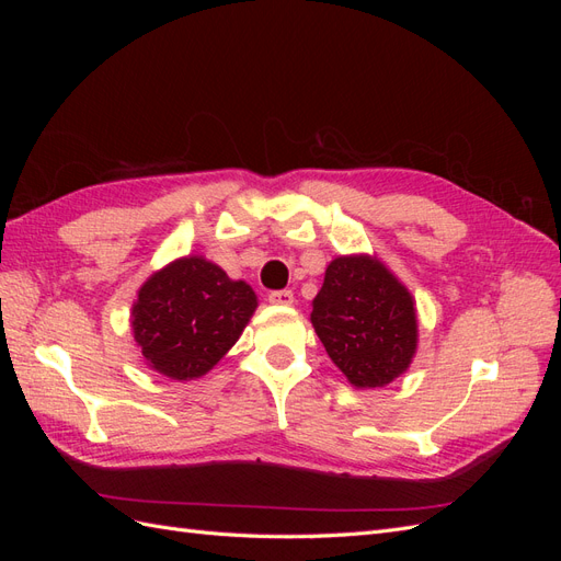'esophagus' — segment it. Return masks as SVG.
I'll return each mask as SVG.
<instances>
[{
    "label": "esophagus",
    "instance_id": "34e87169",
    "mask_svg": "<svg viewBox=\"0 0 561 561\" xmlns=\"http://www.w3.org/2000/svg\"><path fill=\"white\" fill-rule=\"evenodd\" d=\"M268 301L274 304V307H293L295 295L290 290H276V293L268 295Z\"/></svg>",
    "mask_w": 561,
    "mask_h": 561
}]
</instances>
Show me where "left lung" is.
<instances>
[{"instance_id": "8db88e82", "label": "left lung", "mask_w": 561, "mask_h": 561, "mask_svg": "<svg viewBox=\"0 0 561 561\" xmlns=\"http://www.w3.org/2000/svg\"><path fill=\"white\" fill-rule=\"evenodd\" d=\"M311 307V325L351 386L383 388L410 369L416 301L377 254L334 257Z\"/></svg>"}]
</instances>
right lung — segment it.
Here are the masks:
<instances>
[{
	"mask_svg": "<svg viewBox=\"0 0 561 561\" xmlns=\"http://www.w3.org/2000/svg\"><path fill=\"white\" fill-rule=\"evenodd\" d=\"M257 295L203 254H184L154 271L130 309L133 342L142 363L173 381H194L239 342Z\"/></svg>",
	"mask_w": 561,
	"mask_h": 561,
	"instance_id": "obj_1",
	"label": "right lung"
}]
</instances>
